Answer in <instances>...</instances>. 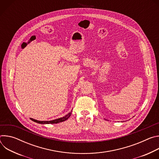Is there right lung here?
Masks as SVG:
<instances>
[{
	"label": "right lung",
	"mask_w": 159,
	"mask_h": 159,
	"mask_svg": "<svg viewBox=\"0 0 159 159\" xmlns=\"http://www.w3.org/2000/svg\"><path fill=\"white\" fill-rule=\"evenodd\" d=\"M72 112V110H71L70 112H69L67 115H66L63 117L57 118V119L51 120V121H38V120H34L33 118H30V120H31L34 122H36V123H39V124H56V123H61V122H63V121H65V120H66L70 116Z\"/></svg>",
	"instance_id": "1"
}]
</instances>
